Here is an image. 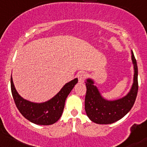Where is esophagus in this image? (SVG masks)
<instances>
[{
  "label": "esophagus",
  "instance_id": "1",
  "mask_svg": "<svg viewBox=\"0 0 147 147\" xmlns=\"http://www.w3.org/2000/svg\"><path fill=\"white\" fill-rule=\"evenodd\" d=\"M77 77H78L79 83H84L85 79L86 78V77H87V73L85 72H81L78 74Z\"/></svg>",
  "mask_w": 147,
  "mask_h": 147
}]
</instances>
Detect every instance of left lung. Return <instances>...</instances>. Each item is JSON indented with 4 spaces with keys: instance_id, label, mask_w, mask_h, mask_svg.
Listing matches in <instances>:
<instances>
[{
    "instance_id": "left-lung-1",
    "label": "left lung",
    "mask_w": 147,
    "mask_h": 147,
    "mask_svg": "<svg viewBox=\"0 0 147 147\" xmlns=\"http://www.w3.org/2000/svg\"><path fill=\"white\" fill-rule=\"evenodd\" d=\"M131 60L134 65L133 84L129 92L122 98L106 99L95 86L94 80L92 78L86 79L85 110L90 121L100 125L112 124L124 117L132 108L138 90L137 62L132 51Z\"/></svg>"
}]
</instances>
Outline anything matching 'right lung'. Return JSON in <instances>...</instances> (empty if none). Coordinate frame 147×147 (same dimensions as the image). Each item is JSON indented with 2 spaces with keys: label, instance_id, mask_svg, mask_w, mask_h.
I'll return each instance as SVG.
<instances>
[{
  "label": "right lung",
  "instance_id": "1",
  "mask_svg": "<svg viewBox=\"0 0 147 147\" xmlns=\"http://www.w3.org/2000/svg\"><path fill=\"white\" fill-rule=\"evenodd\" d=\"M77 82L78 79L75 78L66 83L53 98L42 102H31L21 96L16 89L11 75V90L16 105L24 118L34 124L50 125L61 117L66 98Z\"/></svg>",
  "mask_w": 147,
  "mask_h": 147
}]
</instances>
